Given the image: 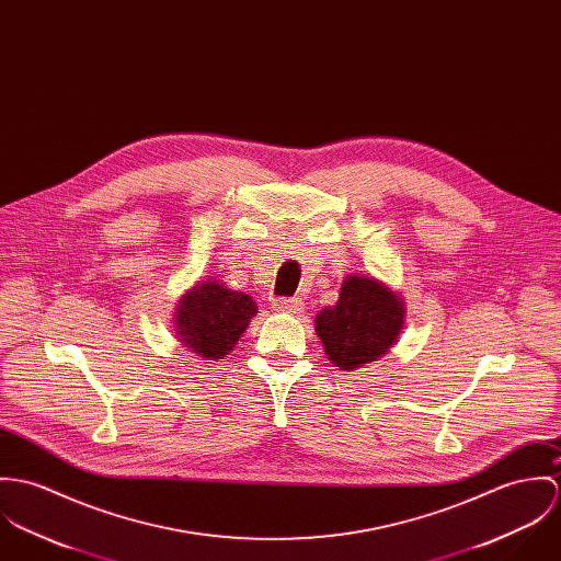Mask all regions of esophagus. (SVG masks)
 I'll list each match as a JSON object with an SVG mask.
<instances>
[{"label": "esophagus", "instance_id": "esophagus-1", "mask_svg": "<svg viewBox=\"0 0 561 561\" xmlns=\"http://www.w3.org/2000/svg\"><path fill=\"white\" fill-rule=\"evenodd\" d=\"M273 306H275V310L288 311V313H299V311L304 310V301L297 299V297H293V299H277Z\"/></svg>", "mask_w": 561, "mask_h": 561}]
</instances>
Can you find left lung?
<instances>
[{
    "mask_svg": "<svg viewBox=\"0 0 561 561\" xmlns=\"http://www.w3.org/2000/svg\"><path fill=\"white\" fill-rule=\"evenodd\" d=\"M402 299L366 275H348L335 306L318 311L316 333L331 364L355 370L382 357L404 327Z\"/></svg>",
    "mask_w": 561,
    "mask_h": 561,
    "instance_id": "1",
    "label": "left lung"
}]
</instances>
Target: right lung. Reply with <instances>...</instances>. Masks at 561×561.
<instances>
[{
    "mask_svg": "<svg viewBox=\"0 0 561 561\" xmlns=\"http://www.w3.org/2000/svg\"><path fill=\"white\" fill-rule=\"evenodd\" d=\"M257 306L250 295L217 279L195 284L176 306V337L204 359H224L245 333Z\"/></svg>",
    "mask_w": 561,
    "mask_h": 561,
    "instance_id": "1",
    "label": "right lung"
}]
</instances>
